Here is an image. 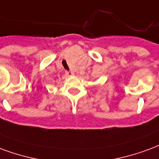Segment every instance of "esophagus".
<instances>
[{
  "instance_id": "esophagus-1",
  "label": "esophagus",
  "mask_w": 159,
  "mask_h": 159,
  "mask_svg": "<svg viewBox=\"0 0 159 159\" xmlns=\"http://www.w3.org/2000/svg\"><path fill=\"white\" fill-rule=\"evenodd\" d=\"M66 76H72V75H73V72H72V71L66 70Z\"/></svg>"
}]
</instances>
